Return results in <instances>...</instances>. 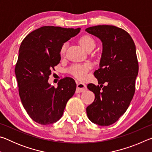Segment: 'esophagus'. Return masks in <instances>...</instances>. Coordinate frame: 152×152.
Instances as JSON below:
<instances>
[{
    "instance_id": "34e87169",
    "label": "esophagus",
    "mask_w": 152,
    "mask_h": 152,
    "mask_svg": "<svg viewBox=\"0 0 152 152\" xmlns=\"http://www.w3.org/2000/svg\"><path fill=\"white\" fill-rule=\"evenodd\" d=\"M87 89L86 86L85 84L82 83V82H77V88H76V92L78 93V92H82L85 91Z\"/></svg>"
}]
</instances>
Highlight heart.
<instances>
[{"mask_svg":"<svg viewBox=\"0 0 152 152\" xmlns=\"http://www.w3.org/2000/svg\"><path fill=\"white\" fill-rule=\"evenodd\" d=\"M80 43L84 48V50L86 51L91 48H94L95 47V42L93 38L90 35H84L80 39ZM67 49V43H64L61 48L60 52L61 54H64ZM90 65L88 64H75V65L72 66L69 72L70 73L72 74L76 78H78L80 80L85 79L87 76V72H88V68Z\"/></svg>","mask_w":152,"mask_h":152,"instance_id":"1","label":"heart"}]
</instances>
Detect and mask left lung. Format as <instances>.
I'll return each mask as SVG.
<instances>
[{
  "label": "left lung",
  "instance_id": "1",
  "mask_svg": "<svg viewBox=\"0 0 152 152\" xmlns=\"http://www.w3.org/2000/svg\"><path fill=\"white\" fill-rule=\"evenodd\" d=\"M85 31L102 45L99 68L94 72L101 85L87 86L95 95L86 108L87 116L95 124L109 126L124 114L135 93L139 70L135 45L127 31L113 25H97Z\"/></svg>",
  "mask_w": 152,
  "mask_h": 152
}]
</instances>
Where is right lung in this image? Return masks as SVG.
Returning <instances> with one entry per match:
<instances>
[{
    "instance_id": "1",
    "label": "right lung",
    "mask_w": 152,
    "mask_h": 152,
    "mask_svg": "<svg viewBox=\"0 0 152 152\" xmlns=\"http://www.w3.org/2000/svg\"><path fill=\"white\" fill-rule=\"evenodd\" d=\"M80 29L44 26L27 35L20 45L15 70L19 96L27 114L36 123L46 125L57 122L76 91L73 78L61 79L56 88L48 78L60 63L64 43Z\"/></svg>"
}]
</instances>
